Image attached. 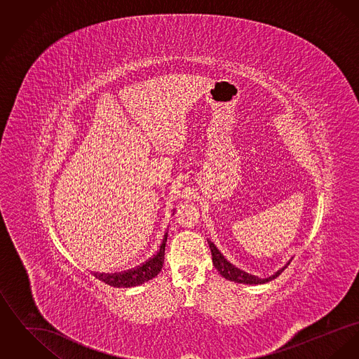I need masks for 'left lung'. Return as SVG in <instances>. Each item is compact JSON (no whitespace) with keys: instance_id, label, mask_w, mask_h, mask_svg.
I'll list each match as a JSON object with an SVG mask.
<instances>
[{"instance_id":"obj_1","label":"left lung","mask_w":359,"mask_h":359,"mask_svg":"<svg viewBox=\"0 0 359 359\" xmlns=\"http://www.w3.org/2000/svg\"><path fill=\"white\" fill-rule=\"evenodd\" d=\"M210 243V249H211V256H212V264L214 266L218 269V272L221 273L222 277H224L226 280H230V281H234V283H239V284H250V285H257V284H265V283H269L274 280L276 277H278L280 274L283 273V271L290 264V259L281 269H278L276 273L269 276V277H265V278H261L258 276H253V274L246 273L243 271H241L238 268H236L233 264H230L222 253L217 249V246L212 243V242H208Z\"/></svg>"}]
</instances>
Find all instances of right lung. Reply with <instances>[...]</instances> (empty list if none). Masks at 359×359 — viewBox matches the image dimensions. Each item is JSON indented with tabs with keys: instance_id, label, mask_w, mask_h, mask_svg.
I'll return each instance as SVG.
<instances>
[{
	"instance_id": "right-lung-1",
	"label": "right lung",
	"mask_w": 359,
	"mask_h": 359,
	"mask_svg": "<svg viewBox=\"0 0 359 359\" xmlns=\"http://www.w3.org/2000/svg\"><path fill=\"white\" fill-rule=\"evenodd\" d=\"M167 237H168V233H165L157 253L152 258H149L147 262H144L142 265L137 266L135 269H130L123 273H94V276L98 280L103 281L104 284H107L110 287H116V288L137 287V285H141V284L152 280L157 274L160 273V271L163 268Z\"/></svg>"
}]
</instances>
